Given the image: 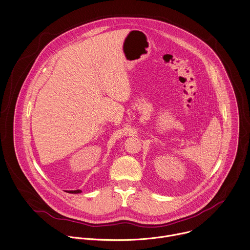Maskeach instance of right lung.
Here are the masks:
<instances>
[{"instance_id": "add662e5", "label": "right lung", "mask_w": 250, "mask_h": 250, "mask_svg": "<svg viewBox=\"0 0 250 250\" xmlns=\"http://www.w3.org/2000/svg\"><path fill=\"white\" fill-rule=\"evenodd\" d=\"M82 190H71V191H68V193H72V194H78V193H81Z\"/></svg>"}]
</instances>
